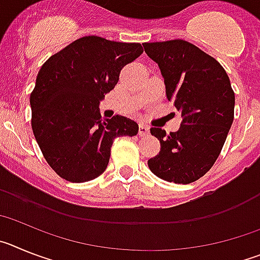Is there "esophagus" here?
I'll list each match as a JSON object with an SVG mask.
<instances>
[{"label":"esophagus","mask_w":260,"mask_h":260,"mask_svg":"<svg viewBox=\"0 0 260 260\" xmlns=\"http://www.w3.org/2000/svg\"><path fill=\"white\" fill-rule=\"evenodd\" d=\"M150 134V127L147 125H144V123H141L139 125V135L141 137H146V135Z\"/></svg>","instance_id":"esophagus-1"}]
</instances>
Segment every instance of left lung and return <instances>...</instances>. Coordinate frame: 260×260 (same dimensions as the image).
Masks as SVG:
<instances>
[{"label": "left lung", "mask_w": 260, "mask_h": 260, "mask_svg": "<svg viewBox=\"0 0 260 260\" xmlns=\"http://www.w3.org/2000/svg\"><path fill=\"white\" fill-rule=\"evenodd\" d=\"M144 52L158 65L165 92L182 117L178 132L160 127L151 134L160 152L148 160L155 176L168 182L191 183L219 157L234 117V92L219 62L185 40L144 43Z\"/></svg>", "instance_id": "left-lung-1"}]
</instances>
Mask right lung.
Returning a JSON list of instances; mask_svg holds the SVG:
<instances>
[{
    "label": "right lung",
    "instance_id": "obj_1",
    "mask_svg": "<svg viewBox=\"0 0 260 260\" xmlns=\"http://www.w3.org/2000/svg\"><path fill=\"white\" fill-rule=\"evenodd\" d=\"M142 53L139 43L84 36L41 66L29 96L31 125L45 160L63 180H95L107 169L114 139L138 134L127 117L103 121L99 104Z\"/></svg>",
    "mask_w": 260,
    "mask_h": 260
}]
</instances>
